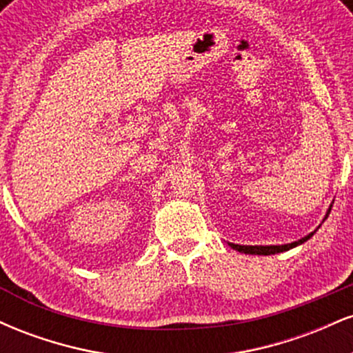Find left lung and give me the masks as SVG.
I'll use <instances>...</instances> for the list:
<instances>
[{"instance_id":"left-lung-1","label":"left lung","mask_w":353,"mask_h":353,"mask_svg":"<svg viewBox=\"0 0 353 353\" xmlns=\"http://www.w3.org/2000/svg\"><path fill=\"white\" fill-rule=\"evenodd\" d=\"M332 209V208H330ZM330 209L329 212H327L325 219L329 217L330 214ZM314 236V232L309 234V236H305L303 239H301V241L297 242H292V244H285V245H239V244H229L232 249L239 250V252L242 254H252V255H270V254H279V252H285V250L292 249V247H297L303 244L305 241H309V239Z\"/></svg>"}]
</instances>
